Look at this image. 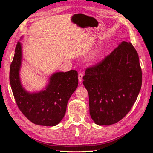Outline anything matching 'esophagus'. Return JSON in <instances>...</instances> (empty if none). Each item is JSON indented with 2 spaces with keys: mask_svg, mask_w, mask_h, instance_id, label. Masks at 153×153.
Here are the masks:
<instances>
[{
  "mask_svg": "<svg viewBox=\"0 0 153 153\" xmlns=\"http://www.w3.org/2000/svg\"><path fill=\"white\" fill-rule=\"evenodd\" d=\"M83 76H84V75H83V73H80L79 74H78V80H79L80 82H82V80H83Z\"/></svg>",
  "mask_w": 153,
  "mask_h": 153,
  "instance_id": "1",
  "label": "esophagus"
}]
</instances>
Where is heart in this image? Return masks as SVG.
Returning <instances> with one entry per match:
<instances>
[{"instance_id":"1","label":"heart","mask_w":153,"mask_h":153,"mask_svg":"<svg viewBox=\"0 0 153 153\" xmlns=\"http://www.w3.org/2000/svg\"><path fill=\"white\" fill-rule=\"evenodd\" d=\"M100 56H101V51L100 50H96L91 53V55L89 57V61L92 63L95 62L100 59Z\"/></svg>"}]
</instances>
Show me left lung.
<instances>
[{
    "instance_id": "obj_1",
    "label": "left lung",
    "mask_w": 153,
    "mask_h": 153,
    "mask_svg": "<svg viewBox=\"0 0 153 153\" xmlns=\"http://www.w3.org/2000/svg\"><path fill=\"white\" fill-rule=\"evenodd\" d=\"M83 79L93 121L98 125L117 123L131 110L141 89L137 52L131 43L122 41L101 62L87 68Z\"/></svg>"
}]
</instances>
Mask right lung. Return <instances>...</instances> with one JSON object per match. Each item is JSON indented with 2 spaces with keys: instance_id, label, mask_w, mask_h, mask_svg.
<instances>
[{
  "instance_id": "add662e5",
  "label": "right lung",
  "mask_w": 153,
  "mask_h": 153,
  "mask_svg": "<svg viewBox=\"0 0 153 153\" xmlns=\"http://www.w3.org/2000/svg\"><path fill=\"white\" fill-rule=\"evenodd\" d=\"M22 45L18 42L10 66V81L16 103L21 112L35 124L54 126L66 114L67 104L78 87L76 70L56 72L51 75L44 90L30 92L23 87L20 71Z\"/></svg>"
}]
</instances>
